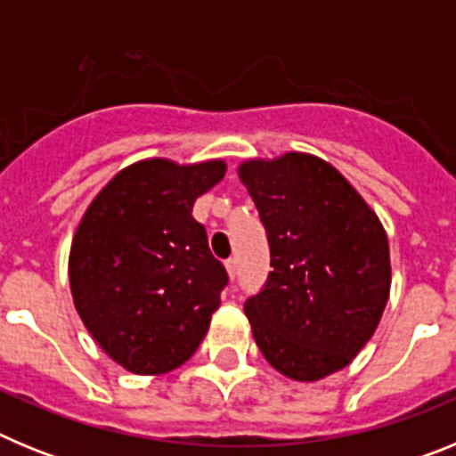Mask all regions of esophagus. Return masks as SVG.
I'll return each instance as SVG.
<instances>
[{"label":"esophagus","mask_w":456,"mask_h":456,"mask_svg":"<svg viewBox=\"0 0 456 456\" xmlns=\"http://www.w3.org/2000/svg\"><path fill=\"white\" fill-rule=\"evenodd\" d=\"M225 272H228V276H231V278H235V273H237V257H228V260H225Z\"/></svg>","instance_id":"obj_1"}]
</instances>
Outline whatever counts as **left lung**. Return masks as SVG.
<instances>
[{
  "instance_id": "left-lung-1",
  "label": "left lung",
  "mask_w": 456,
  "mask_h": 456,
  "mask_svg": "<svg viewBox=\"0 0 456 456\" xmlns=\"http://www.w3.org/2000/svg\"><path fill=\"white\" fill-rule=\"evenodd\" d=\"M265 224L272 267L244 304L267 363L294 381L347 368L390 297L388 235L347 178L308 152L237 167Z\"/></svg>"
}]
</instances>
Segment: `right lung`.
Returning a JSON list of instances; mask_svg holds the SVG:
<instances>
[{"mask_svg":"<svg viewBox=\"0 0 456 456\" xmlns=\"http://www.w3.org/2000/svg\"><path fill=\"white\" fill-rule=\"evenodd\" d=\"M224 175V159H141L116 173L79 221L68 257L72 301L127 372H171L208 333L228 276L191 208Z\"/></svg>","mask_w":456,"mask_h":456,"instance_id":"right-lung-1","label":"right lung"}]
</instances>
